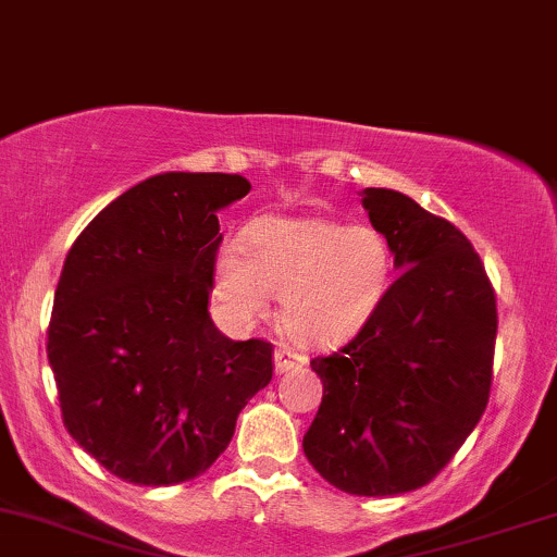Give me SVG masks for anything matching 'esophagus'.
I'll list each match as a JSON object with an SVG mask.
<instances>
[{"label": "esophagus", "mask_w": 557, "mask_h": 557, "mask_svg": "<svg viewBox=\"0 0 557 557\" xmlns=\"http://www.w3.org/2000/svg\"><path fill=\"white\" fill-rule=\"evenodd\" d=\"M306 363V356L304 354H296L293 348H287V345H283V348L274 350V372L277 374H287V372H298L300 367Z\"/></svg>", "instance_id": "34e87169"}]
</instances>
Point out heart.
I'll return each instance as SVG.
<instances>
[{
    "label": "heart",
    "instance_id": "1",
    "mask_svg": "<svg viewBox=\"0 0 557 557\" xmlns=\"http://www.w3.org/2000/svg\"><path fill=\"white\" fill-rule=\"evenodd\" d=\"M393 253L369 225L322 216H267L214 259V298L235 322H253L283 300V327L300 345L356 335L385 298Z\"/></svg>",
    "mask_w": 557,
    "mask_h": 557
}]
</instances>
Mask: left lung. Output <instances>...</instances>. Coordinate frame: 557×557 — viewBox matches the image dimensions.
<instances>
[{
  "label": "left lung",
  "instance_id": "left-lung-1",
  "mask_svg": "<svg viewBox=\"0 0 557 557\" xmlns=\"http://www.w3.org/2000/svg\"><path fill=\"white\" fill-rule=\"evenodd\" d=\"M361 196L398 277L343 348L311 359L324 393L304 453L337 490L385 497L430 484L482 419L497 304L453 222L398 190Z\"/></svg>",
  "mask_w": 557,
  "mask_h": 557
}]
</instances>
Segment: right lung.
I'll list each match as a JSON object with an SVG mask.
<instances>
[{
	"label": "right lung",
	"mask_w": 557,
	"mask_h": 557,
	"mask_svg": "<svg viewBox=\"0 0 557 557\" xmlns=\"http://www.w3.org/2000/svg\"><path fill=\"white\" fill-rule=\"evenodd\" d=\"M251 190L225 172H164L114 198L70 248L47 354L62 421L114 476L188 482L233 440L272 380V343H235L209 317L216 212Z\"/></svg>",
	"instance_id": "add662e5"
}]
</instances>
